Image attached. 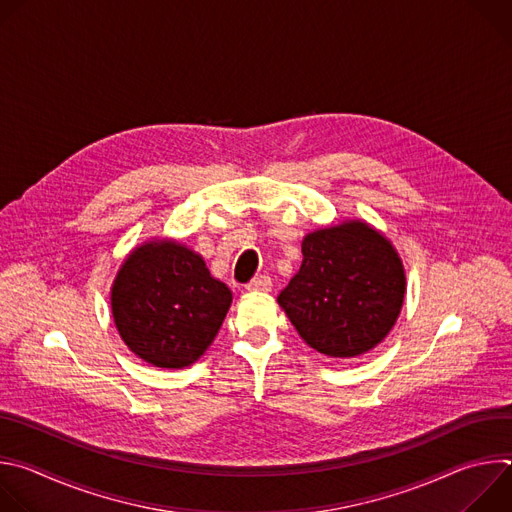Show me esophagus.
<instances>
[{"mask_svg":"<svg viewBox=\"0 0 512 512\" xmlns=\"http://www.w3.org/2000/svg\"><path fill=\"white\" fill-rule=\"evenodd\" d=\"M249 291H271V279L267 275H259L255 277L249 285H247Z\"/></svg>","mask_w":512,"mask_h":512,"instance_id":"34e87169","label":"esophagus"}]
</instances>
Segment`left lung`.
Here are the masks:
<instances>
[{"mask_svg":"<svg viewBox=\"0 0 512 512\" xmlns=\"http://www.w3.org/2000/svg\"><path fill=\"white\" fill-rule=\"evenodd\" d=\"M302 267L277 304L308 346L354 358L381 344L405 300V267L393 243L367 221L308 233Z\"/></svg>","mask_w":512,"mask_h":512,"instance_id":"1","label":"left lung"}]
</instances>
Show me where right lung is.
Here are the masks:
<instances>
[{"mask_svg":"<svg viewBox=\"0 0 512 512\" xmlns=\"http://www.w3.org/2000/svg\"><path fill=\"white\" fill-rule=\"evenodd\" d=\"M231 289L176 239L129 251L111 285V314L127 348L158 369L196 362L223 326Z\"/></svg>","mask_w":512,"mask_h":512,"instance_id":"add662e5","label":"right lung"}]
</instances>
